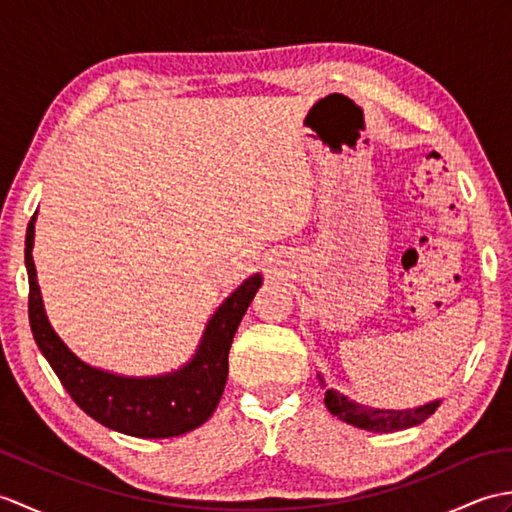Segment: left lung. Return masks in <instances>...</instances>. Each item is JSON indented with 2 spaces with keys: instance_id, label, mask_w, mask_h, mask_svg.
<instances>
[{
  "instance_id": "8db88e82",
  "label": "left lung",
  "mask_w": 512,
  "mask_h": 512,
  "mask_svg": "<svg viewBox=\"0 0 512 512\" xmlns=\"http://www.w3.org/2000/svg\"><path fill=\"white\" fill-rule=\"evenodd\" d=\"M440 402H431V405H424L418 409H407V411H394V409H372L356 405V402L347 400L345 396L336 394L334 389L325 391V407L334 413L336 418H341L347 424H354L358 429L367 431H400L409 429L413 424H420L427 420Z\"/></svg>"
}]
</instances>
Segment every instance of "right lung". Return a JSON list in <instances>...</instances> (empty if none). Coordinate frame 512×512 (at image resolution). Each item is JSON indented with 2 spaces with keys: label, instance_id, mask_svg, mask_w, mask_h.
I'll return each mask as SVG.
<instances>
[{
  "label": "right lung",
  "instance_id": "right-lung-1",
  "mask_svg": "<svg viewBox=\"0 0 512 512\" xmlns=\"http://www.w3.org/2000/svg\"><path fill=\"white\" fill-rule=\"evenodd\" d=\"M35 217L26 231L28 319L41 354L54 369L70 398L103 427L134 438H173L211 418L228 376V350L237 325L262 286L253 275L228 297L206 325L198 354L180 372L156 378H125L101 372L76 358L54 334L41 303L37 270L32 262Z\"/></svg>",
  "mask_w": 512,
  "mask_h": 512
}]
</instances>
